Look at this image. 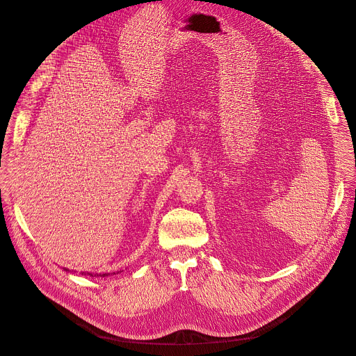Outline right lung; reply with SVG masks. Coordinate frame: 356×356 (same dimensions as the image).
Here are the masks:
<instances>
[{
	"mask_svg": "<svg viewBox=\"0 0 356 356\" xmlns=\"http://www.w3.org/2000/svg\"><path fill=\"white\" fill-rule=\"evenodd\" d=\"M65 270H68V269H65ZM84 275H90V277H108L109 273H95V275H92V273H90V272H83ZM113 273H115V272H113Z\"/></svg>",
	"mask_w": 356,
	"mask_h": 356,
	"instance_id": "right-lung-1",
	"label": "right lung"
}]
</instances>
